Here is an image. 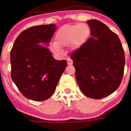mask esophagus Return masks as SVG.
I'll return each instance as SVG.
<instances>
[{"mask_svg": "<svg viewBox=\"0 0 131 131\" xmlns=\"http://www.w3.org/2000/svg\"><path fill=\"white\" fill-rule=\"evenodd\" d=\"M72 64H73V61H72V60L70 59V58H68V59H67V64H68V65H71Z\"/></svg>", "mask_w": 131, "mask_h": 131, "instance_id": "34e87169", "label": "esophagus"}]
</instances>
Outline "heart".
Masks as SVG:
<instances>
[{"mask_svg": "<svg viewBox=\"0 0 131 131\" xmlns=\"http://www.w3.org/2000/svg\"><path fill=\"white\" fill-rule=\"evenodd\" d=\"M89 34V27L83 23L63 26L56 33L55 44L52 45V50L59 53L61 52L60 47L69 45L73 48H78L84 43Z\"/></svg>", "mask_w": 131, "mask_h": 131, "instance_id": "obj_1", "label": "heart"}]
</instances>
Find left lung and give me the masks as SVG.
Here are the masks:
<instances>
[{
	"label": "left lung",
	"mask_w": 131,
	"mask_h": 131,
	"mask_svg": "<svg viewBox=\"0 0 131 131\" xmlns=\"http://www.w3.org/2000/svg\"><path fill=\"white\" fill-rule=\"evenodd\" d=\"M91 37L71 55L75 77L85 96L101 99L120 85L125 66L124 51L118 36L97 19L87 21Z\"/></svg>",
	"instance_id": "8db88e82"
}]
</instances>
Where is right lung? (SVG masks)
Instances as JSON below:
<instances>
[{
    "label": "right lung",
    "instance_id": "right-lung-1",
    "mask_svg": "<svg viewBox=\"0 0 131 131\" xmlns=\"http://www.w3.org/2000/svg\"><path fill=\"white\" fill-rule=\"evenodd\" d=\"M55 30L53 24L30 27L17 36L10 52L12 79L31 100L51 96L67 67V60H54L47 48Z\"/></svg>",
    "mask_w": 131,
    "mask_h": 131
}]
</instances>
